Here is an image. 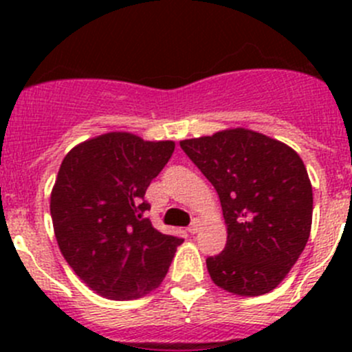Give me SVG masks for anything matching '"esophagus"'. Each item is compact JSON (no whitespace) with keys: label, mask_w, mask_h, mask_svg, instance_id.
Instances as JSON below:
<instances>
[{"label":"esophagus","mask_w":352,"mask_h":352,"mask_svg":"<svg viewBox=\"0 0 352 352\" xmlns=\"http://www.w3.org/2000/svg\"><path fill=\"white\" fill-rule=\"evenodd\" d=\"M199 230H201V221H199V219H194L192 225H190L189 228H187V232H189L190 235H196Z\"/></svg>","instance_id":"1"}]
</instances>
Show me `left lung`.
I'll use <instances>...</instances> for the list:
<instances>
[{"label": "left lung", "mask_w": 352, "mask_h": 352, "mask_svg": "<svg viewBox=\"0 0 352 352\" xmlns=\"http://www.w3.org/2000/svg\"><path fill=\"white\" fill-rule=\"evenodd\" d=\"M214 186L226 247L208 257L212 283L239 296H261L286 278L308 242L314 192L300 155L287 144L235 127L180 141Z\"/></svg>", "instance_id": "8db88e82"}]
</instances>
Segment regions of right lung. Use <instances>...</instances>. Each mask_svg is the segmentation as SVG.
<instances>
[{
    "instance_id": "1",
    "label": "right lung",
    "mask_w": 352,
    "mask_h": 352,
    "mask_svg": "<svg viewBox=\"0 0 352 352\" xmlns=\"http://www.w3.org/2000/svg\"><path fill=\"white\" fill-rule=\"evenodd\" d=\"M173 150V141L116 131L76 144L59 166L51 192L56 240L74 274L100 296L148 294L184 242L144 218L148 186Z\"/></svg>"
}]
</instances>
